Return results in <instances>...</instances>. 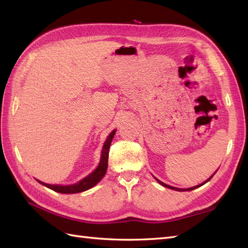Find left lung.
<instances>
[{
  "label": "left lung",
  "mask_w": 248,
  "mask_h": 248,
  "mask_svg": "<svg viewBox=\"0 0 248 248\" xmlns=\"http://www.w3.org/2000/svg\"><path fill=\"white\" fill-rule=\"evenodd\" d=\"M213 177V175L211 176V177H210L209 179H208V180L207 181H204L203 183H202V184H199V186H194V187H189V188H186V191H192V189H194V188H197V187H199V186H203V184L205 183V182H208L209 180H210V179H211ZM156 179V178H155ZM156 181L157 182H159L160 184H161V186H165V187H168V188H171V189H175V191H179V192H183V191H186V189H184V188H178V187H173V186H167V184H165V183H163L162 181H160V180H157V179H156Z\"/></svg>",
  "instance_id": "8db88e82"
}]
</instances>
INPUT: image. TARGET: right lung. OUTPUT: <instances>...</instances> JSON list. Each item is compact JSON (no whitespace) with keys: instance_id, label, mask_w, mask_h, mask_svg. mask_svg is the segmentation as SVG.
<instances>
[{"instance_id":"1","label":"right lung","mask_w":248,"mask_h":248,"mask_svg":"<svg viewBox=\"0 0 248 248\" xmlns=\"http://www.w3.org/2000/svg\"><path fill=\"white\" fill-rule=\"evenodd\" d=\"M116 130H114L113 132H110L108 135V140H105V143L103 145V149H102V155H101V160H100V163L98 167L94 170L91 175H88L85 177L80 182H78L76 184H72V186H52V184H46L41 181H38L39 183L44 184L45 186L49 187L53 191L57 193H62V194H73V193H80L84 192L86 189L93 187V186L101 180V179L104 177L105 172H107L108 170V150H109V146L110 143H112V140L115 135Z\"/></svg>"}]
</instances>
